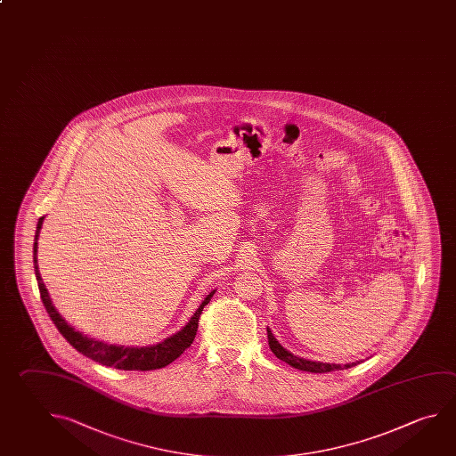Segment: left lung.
<instances>
[{"mask_svg": "<svg viewBox=\"0 0 456 456\" xmlns=\"http://www.w3.org/2000/svg\"><path fill=\"white\" fill-rule=\"evenodd\" d=\"M267 338H269V347L271 351L275 354V357L283 360L288 365L303 370V371H311V373H328V371H335V370H346L351 368L352 365H357L360 362H352V363H346V365H339V363H323V362H312V360L301 359L297 355H293L291 352H288L285 347L280 346L279 341L272 335L271 328H267Z\"/></svg>", "mask_w": 456, "mask_h": 456, "instance_id": "8db88e82", "label": "left lung"}]
</instances>
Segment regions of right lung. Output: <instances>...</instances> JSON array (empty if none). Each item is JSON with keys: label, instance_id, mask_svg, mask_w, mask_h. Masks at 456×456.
Segmentation results:
<instances>
[{"label": "right lung", "instance_id": "add662e5", "mask_svg": "<svg viewBox=\"0 0 456 456\" xmlns=\"http://www.w3.org/2000/svg\"><path fill=\"white\" fill-rule=\"evenodd\" d=\"M43 219H45V216H41L38 219L37 233H35V243H33V265H35V275H37V281H38V288H40L41 301L45 304L46 312H48L51 320L54 322L59 333L64 336L65 339L72 344L77 351L81 352L83 355H86V357L94 360V362H99L101 365H105V367L147 371V370L167 367L171 362H175L193 343L195 335H197V330H199V320H200L201 311L211 301L215 291H211L203 299L200 307L193 314L192 319L189 320V323L181 331H177L176 335L167 338L165 341L155 344V346H149V347H125V346L102 343V341H96L93 338L81 335L80 331H77L75 328L70 327L61 317V314L56 311V307L51 303L48 289L45 287L40 271H38V263H37L38 241L37 240L40 237Z\"/></svg>", "mask_w": 456, "mask_h": 456}]
</instances>
